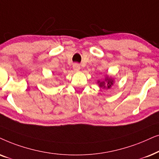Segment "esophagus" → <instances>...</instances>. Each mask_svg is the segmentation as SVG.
<instances>
[{
    "mask_svg": "<svg viewBox=\"0 0 159 159\" xmlns=\"http://www.w3.org/2000/svg\"><path fill=\"white\" fill-rule=\"evenodd\" d=\"M80 69H81V67H80V65L78 64V63H75V64L73 65V70L75 72H78L80 70Z\"/></svg>",
    "mask_w": 159,
    "mask_h": 159,
    "instance_id": "obj_1",
    "label": "esophagus"
}]
</instances>
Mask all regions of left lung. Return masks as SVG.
Segmentation results:
<instances>
[{
	"label": "left lung",
	"instance_id": "obj_1",
	"mask_svg": "<svg viewBox=\"0 0 159 159\" xmlns=\"http://www.w3.org/2000/svg\"><path fill=\"white\" fill-rule=\"evenodd\" d=\"M97 84H99V87L102 89H111V86L113 85L114 79H113V78L111 77H109V76H106L105 78V81H97Z\"/></svg>",
	"mask_w": 159,
	"mask_h": 159
}]
</instances>
